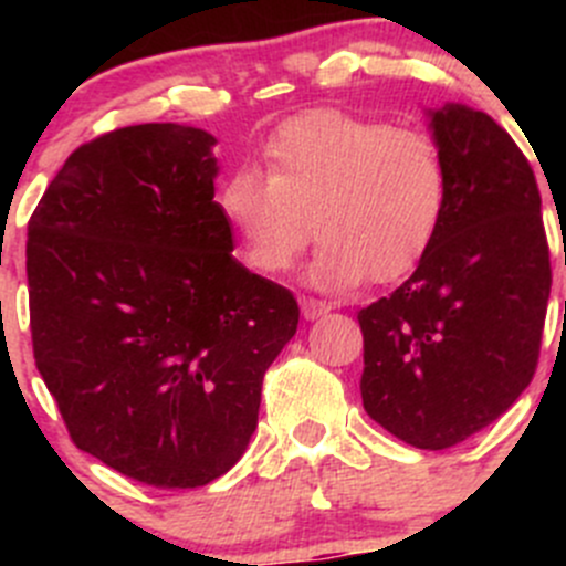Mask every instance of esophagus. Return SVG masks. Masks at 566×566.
I'll return each mask as SVG.
<instances>
[{"mask_svg": "<svg viewBox=\"0 0 566 566\" xmlns=\"http://www.w3.org/2000/svg\"><path fill=\"white\" fill-rule=\"evenodd\" d=\"M331 312V306L325 301H315V298H304L301 301V315L306 319H319Z\"/></svg>", "mask_w": 566, "mask_h": 566, "instance_id": "1", "label": "esophagus"}]
</instances>
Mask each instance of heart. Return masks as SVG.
<instances>
[{"instance_id":"obj_1","label":"heart","mask_w":566,"mask_h":566,"mask_svg":"<svg viewBox=\"0 0 566 566\" xmlns=\"http://www.w3.org/2000/svg\"><path fill=\"white\" fill-rule=\"evenodd\" d=\"M262 164L265 175L243 167L224 177L219 210L265 276L293 268L315 224L323 247L306 273L315 287L397 282L421 265L447 216L436 142L384 119L306 112L268 136Z\"/></svg>"}]
</instances>
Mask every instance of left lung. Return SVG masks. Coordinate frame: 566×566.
Returning a JSON list of instances; mask_svg holds the SVG:
<instances>
[{
    "mask_svg": "<svg viewBox=\"0 0 566 566\" xmlns=\"http://www.w3.org/2000/svg\"><path fill=\"white\" fill-rule=\"evenodd\" d=\"M449 177L441 232L413 276L358 312L369 419L416 449L493 424L534 378L551 298L542 199L490 114L427 108Z\"/></svg>",
    "mask_w": 566,
    "mask_h": 566,
    "instance_id": "obj_1",
    "label": "left lung"
}]
</instances>
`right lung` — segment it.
<instances>
[{
	"label": "right lung",
	"instance_id": "1",
	"mask_svg": "<svg viewBox=\"0 0 566 566\" xmlns=\"http://www.w3.org/2000/svg\"><path fill=\"white\" fill-rule=\"evenodd\" d=\"M213 147L175 123L98 136L27 235L38 373L73 443L153 488H202L241 460L298 328L293 293L232 256Z\"/></svg>",
	"mask_w": 566,
	"mask_h": 566
}]
</instances>
